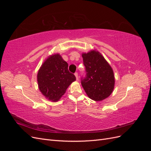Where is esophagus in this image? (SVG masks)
Here are the masks:
<instances>
[{
    "instance_id": "34e87169",
    "label": "esophagus",
    "mask_w": 151,
    "mask_h": 151,
    "mask_svg": "<svg viewBox=\"0 0 151 151\" xmlns=\"http://www.w3.org/2000/svg\"><path fill=\"white\" fill-rule=\"evenodd\" d=\"M74 75H75L76 77V80H77V81H78V80H79V76H78V74H77V73L76 72V73H75Z\"/></svg>"
}]
</instances>
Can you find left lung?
<instances>
[{
	"label": "left lung",
	"mask_w": 151,
	"mask_h": 151,
	"mask_svg": "<svg viewBox=\"0 0 151 151\" xmlns=\"http://www.w3.org/2000/svg\"><path fill=\"white\" fill-rule=\"evenodd\" d=\"M86 76L81 81L82 86L88 96L100 101L111 95L115 88L113 68L101 53L96 50L83 53Z\"/></svg>",
	"instance_id": "1"
}]
</instances>
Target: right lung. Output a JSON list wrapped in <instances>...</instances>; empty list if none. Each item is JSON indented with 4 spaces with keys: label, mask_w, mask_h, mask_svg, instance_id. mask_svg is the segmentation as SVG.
<instances>
[{
    "label": "right lung",
    "mask_w": 151,
    "mask_h": 151,
    "mask_svg": "<svg viewBox=\"0 0 151 151\" xmlns=\"http://www.w3.org/2000/svg\"><path fill=\"white\" fill-rule=\"evenodd\" d=\"M75 76L68 70V63L59 53L49 55L39 68L37 82L40 92L47 99L56 102L66 92Z\"/></svg>",
    "instance_id": "1"
}]
</instances>
